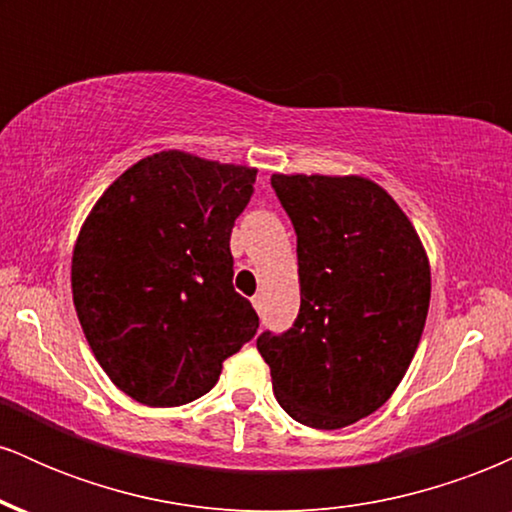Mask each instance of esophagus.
<instances>
[{
  "mask_svg": "<svg viewBox=\"0 0 512 512\" xmlns=\"http://www.w3.org/2000/svg\"><path fill=\"white\" fill-rule=\"evenodd\" d=\"M252 305H255V310H257V313H260L262 305H264V298L260 296V293H257V296H252Z\"/></svg>",
  "mask_w": 512,
  "mask_h": 512,
  "instance_id": "esophagus-1",
  "label": "esophagus"
}]
</instances>
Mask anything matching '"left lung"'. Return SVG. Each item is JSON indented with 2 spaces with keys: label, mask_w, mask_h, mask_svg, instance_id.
<instances>
[{
  "label": "left lung",
  "mask_w": 512,
  "mask_h": 512,
  "mask_svg": "<svg viewBox=\"0 0 512 512\" xmlns=\"http://www.w3.org/2000/svg\"><path fill=\"white\" fill-rule=\"evenodd\" d=\"M296 228L301 310L257 337L279 404L298 424H356L402 383L424 332L431 267L419 233L361 175H272Z\"/></svg>",
  "instance_id": "8db88e82"
}]
</instances>
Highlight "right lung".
I'll list each match as a JSON object with an SVG mask.
<instances>
[{"label": "right lung", "instance_id": "right-lung-1", "mask_svg": "<svg viewBox=\"0 0 512 512\" xmlns=\"http://www.w3.org/2000/svg\"><path fill=\"white\" fill-rule=\"evenodd\" d=\"M255 168L146 156L86 216L72 257L81 330L108 378L146 407L207 395L260 317L233 289V223Z\"/></svg>", "mask_w": 512, "mask_h": 512}]
</instances>
